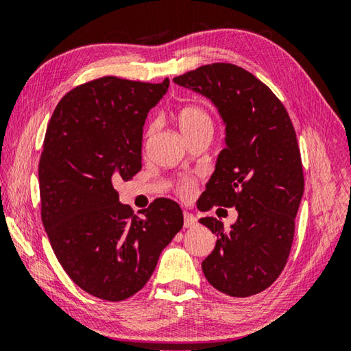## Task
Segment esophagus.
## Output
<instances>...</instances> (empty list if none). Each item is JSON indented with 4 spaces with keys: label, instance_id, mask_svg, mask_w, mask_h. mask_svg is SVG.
I'll return each mask as SVG.
<instances>
[{
    "label": "esophagus",
    "instance_id": "34e87169",
    "mask_svg": "<svg viewBox=\"0 0 351 351\" xmlns=\"http://www.w3.org/2000/svg\"><path fill=\"white\" fill-rule=\"evenodd\" d=\"M197 226H198L197 217L190 212H184V228L192 229V228H197Z\"/></svg>",
    "mask_w": 351,
    "mask_h": 351
}]
</instances>
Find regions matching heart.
Instances as JSON below:
<instances>
[{"instance_id": "b5f03b06", "label": "heart", "mask_w": 351, "mask_h": 351, "mask_svg": "<svg viewBox=\"0 0 351 351\" xmlns=\"http://www.w3.org/2000/svg\"><path fill=\"white\" fill-rule=\"evenodd\" d=\"M176 123L180 127L181 133L184 136H189L195 132H198L201 128H212V119L209 114L197 105H184L180 110L176 111ZM152 127L147 130V134L152 133ZM176 192L181 198L189 199L193 197L195 193V182L192 180H187L184 178L180 182L176 184Z\"/></svg>"}]
</instances>
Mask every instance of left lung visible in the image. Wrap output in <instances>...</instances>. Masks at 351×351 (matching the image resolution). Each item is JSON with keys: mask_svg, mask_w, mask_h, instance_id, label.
Returning a JSON list of instances; mask_svg holds the SVG:
<instances>
[{"mask_svg": "<svg viewBox=\"0 0 351 351\" xmlns=\"http://www.w3.org/2000/svg\"><path fill=\"white\" fill-rule=\"evenodd\" d=\"M173 82L210 99L226 125V148L201 195V210L223 206L239 212L229 230L217 218L199 219L217 235L201 268L224 294H258L287 265L304 195L293 122L276 94L237 64H204Z\"/></svg>", "mask_w": 351, "mask_h": 351, "instance_id": "left-lung-1", "label": "left lung"}]
</instances>
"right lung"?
Here are the masks:
<instances>
[{
	"mask_svg": "<svg viewBox=\"0 0 351 351\" xmlns=\"http://www.w3.org/2000/svg\"><path fill=\"white\" fill-rule=\"evenodd\" d=\"M169 83L100 77L71 90L47 123L41 221L71 280L102 300H125L144 288L182 229L175 201L154 199L136 217L114 189L142 169V128Z\"/></svg>",
	"mask_w": 351,
	"mask_h": 351,
	"instance_id": "add662e5",
	"label": "right lung"
}]
</instances>
